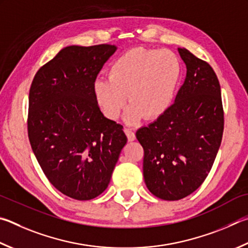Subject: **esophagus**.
<instances>
[{"instance_id":"obj_1","label":"esophagus","mask_w":248,"mask_h":248,"mask_svg":"<svg viewBox=\"0 0 248 248\" xmlns=\"http://www.w3.org/2000/svg\"><path fill=\"white\" fill-rule=\"evenodd\" d=\"M124 133H125V136H127V138H128V141L131 142V141H134V140H136V133L132 131V129L124 128Z\"/></svg>"}]
</instances>
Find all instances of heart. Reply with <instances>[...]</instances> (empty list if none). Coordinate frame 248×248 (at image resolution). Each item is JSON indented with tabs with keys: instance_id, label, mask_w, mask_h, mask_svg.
Returning <instances> with one entry per match:
<instances>
[{
	"instance_id": "obj_1",
	"label": "heart",
	"mask_w": 248,
	"mask_h": 248,
	"mask_svg": "<svg viewBox=\"0 0 248 248\" xmlns=\"http://www.w3.org/2000/svg\"><path fill=\"white\" fill-rule=\"evenodd\" d=\"M181 67L178 57L166 49L133 48L112 62L109 78L94 81V97L105 117L115 120L128 101L124 114L128 124L143 117L157 119L172 104Z\"/></svg>"
}]
</instances>
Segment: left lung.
Masks as SVG:
<instances>
[{
    "instance_id": "1",
    "label": "left lung",
    "mask_w": 248,
    "mask_h": 248,
    "mask_svg": "<svg viewBox=\"0 0 248 248\" xmlns=\"http://www.w3.org/2000/svg\"><path fill=\"white\" fill-rule=\"evenodd\" d=\"M186 77L163 116L137 131L144 150L143 175L153 195L178 201L199 188L213 167L223 133L219 80L211 66L178 48Z\"/></svg>"
}]
</instances>
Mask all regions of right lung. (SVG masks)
Instances as JSON below:
<instances>
[{"label":"right lung","mask_w":248,"mask_h":248,"mask_svg":"<svg viewBox=\"0 0 248 248\" xmlns=\"http://www.w3.org/2000/svg\"><path fill=\"white\" fill-rule=\"evenodd\" d=\"M116 49L110 44L64 47L31 83V147L48 181L74 200L95 199L106 190L127 143L124 127L104 117L93 92Z\"/></svg>","instance_id":"add662e5"}]
</instances>
